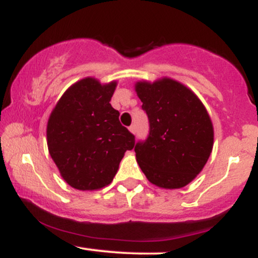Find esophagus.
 <instances>
[{
    "label": "esophagus",
    "instance_id": "obj_1",
    "mask_svg": "<svg viewBox=\"0 0 258 258\" xmlns=\"http://www.w3.org/2000/svg\"><path fill=\"white\" fill-rule=\"evenodd\" d=\"M128 130H130V132L133 133V135H135V133H136V126H135V125L130 126V127H128Z\"/></svg>",
    "mask_w": 258,
    "mask_h": 258
}]
</instances>
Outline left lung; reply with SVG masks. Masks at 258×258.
Masks as SVG:
<instances>
[{
  "label": "left lung",
  "mask_w": 258,
  "mask_h": 258,
  "mask_svg": "<svg viewBox=\"0 0 258 258\" xmlns=\"http://www.w3.org/2000/svg\"><path fill=\"white\" fill-rule=\"evenodd\" d=\"M135 90L150 126L148 138L135 147L139 167L156 186L183 188L211 155V117L197 94L173 79L138 81Z\"/></svg>",
  "instance_id": "obj_1"
}]
</instances>
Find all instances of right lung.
<instances>
[{"mask_svg":"<svg viewBox=\"0 0 258 258\" xmlns=\"http://www.w3.org/2000/svg\"><path fill=\"white\" fill-rule=\"evenodd\" d=\"M117 82L85 78L70 86L47 122V146L60 176L79 190L110 184L135 136L110 104Z\"/></svg>","mask_w":258,"mask_h":258,"instance_id":"add662e5","label":"right lung"}]
</instances>
